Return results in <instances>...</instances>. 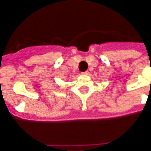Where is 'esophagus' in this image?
<instances>
[{
	"label": "esophagus",
	"mask_w": 151,
	"mask_h": 151,
	"mask_svg": "<svg viewBox=\"0 0 151 151\" xmlns=\"http://www.w3.org/2000/svg\"><path fill=\"white\" fill-rule=\"evenodd\" d=\"M88 73H89L88 71H86V72H83V73H82V74H83V75H87Z\"/></svg>",
	"instance_id": "obj_1"
}]
</instances>
